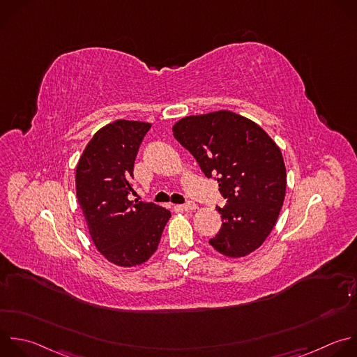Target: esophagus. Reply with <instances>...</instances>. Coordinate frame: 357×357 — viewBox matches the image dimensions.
<instances>
[{
  "label": "esophagus",
  "mask_w": 357,
  "mask_h": 357,
  "mask_svg": "<svg viewBox=\"0 0 357 357\" xmlns=\"http://www.w3.org/2000/svg\"><path fill=\"white\" fill-rule=\"evenodd\" d=\"M181 208H182V210H185V211H190V210H196V208H197V206H196V203H195V202H190V200H189V202H186L185 204H182V206H181Z\"/></svg>",
  "instance_id": "1"
}]
</instances>
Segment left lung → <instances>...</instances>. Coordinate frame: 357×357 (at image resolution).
<instances>
[{
	"label": "left lung",
	"instance_id": "left-lung-1",
	"mask_svg": "<svg viewBox=\"0 0 357 357\" xmlns=\"http://www.w3.org/2000/svg\"><path fill=\"white\" fill-rule=\"evenodd\" d=\"M174 137L218 182L227 200L217 210L222 224L208 244L229 258L258 250L273 229L286 195L283 155L268 133L229 110L186 116L172 128Z\"/></svg>",
	"mask_w": 357,
	"mask_h": 357
}]
</instances>
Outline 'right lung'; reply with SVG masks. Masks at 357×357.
Returning <instances> with one entry per match:
<instances>
[{"label":"right lung","instance_id":"right-lung-1","mask_svg":"<svg viewBox=\"0 0 357 357\" xmlns=\"http://www.w3.org/2000/svg\"><path fill=\"white\" fill-rule=\"evenodd\" d=\"M151 125L116 121L98 130L75 171V188L96 250L117 266L144 264L158 248L171 211L132 202V178L139 147Z\"/></svg>","mask_w":357,"mask_h":357}]
</instances>
